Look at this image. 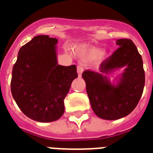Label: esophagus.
Here are the masks:
<instances>
[{"instance_id": "1", "label": "esophagus", "mask_w": 153, "mask_h": 153, "mask_svg": "<svg viewBox=\"0 0 153 153\" xmlns=\"http://www.w3.org/2000/svg\"><path fill=\"white\" fill-rule=\"evenodd\" d=\"M83 71H84V68H83V67H82L81 65H78L77 66V72H78V77H82Z\"/></svg>"}]
</instances>
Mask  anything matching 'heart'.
Returning <instances> with one entry per match:
<instances>
[{"mask_svg": "<svg viewBox=\"0 0 153 153\" xmlns=\"http://www.w3.org/2000/svg\"><path fill=\"white\" fill-rule=\"evenodd\" d=\"M78 52L85 59H92V63L95 65H99L109 57L108 50H99V48L88 45H82L78 48Z\"/></svg>", "mask_w": 153, "mask_h": 153, "instance_id": "heart-1", "label": "heart"}]
</instances>
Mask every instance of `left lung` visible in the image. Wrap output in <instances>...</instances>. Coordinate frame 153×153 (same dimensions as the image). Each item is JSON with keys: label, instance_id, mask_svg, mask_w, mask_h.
I'll use <instances>...</instances> for the list:
<instances>
[{"label": "left lung", "instance_id": "1", "mask_svg": "<svg viewBox=\"0 0 153 153\" xmlns=\"http://www.w3.org/2000/svg\"><path fill=\"white\" fill-rule=\"evenodd\" d=\"M115 43L119 48L101 64L100 72L82 73L91 108L105 120H116L131 113L145 85L143 59L135 44L129 39H119ZM123 67V72L110 81L108 75Z\"/></svg>", "mask_w": 153, "mask_h": 153}]
</instances>
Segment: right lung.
Here are the masks:
<instances>
[{
  "instance_id": "1",
  "label": "right lung",
  "mask_w": 153,
  "mask_h": 153,
  "mask_svg": "<svg viewBox=\"0 0 153 153\" xmlns=\"http://www.w3.org/2000/svg\"><path fill=\"white\" fill-rule=\"evenodd\" d=\"M58 39L38 35L20 48L12 70L11 94L26 116L40 123L58 120L64 99L78 77L75 65H58Z\"/></svg>"
}]
</instances>
